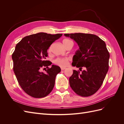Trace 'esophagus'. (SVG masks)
<instances>
[{"label": "esophagus", "mask_w": 124, "mask_h": 124, "mask_svg": "<svg viewBox=\"0 0 124 124\" xmlns=\"http://www.w3.org/2000/svg\"><path fill=\"white\" fill-rule=\"evenodd\" d=\"M66 69V68H65V67H61V70H64Z\"/></svg>", "instance_id": "34e87169"}]
</instances>
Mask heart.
<instances>
[{"instance_id": "1", "label": "heart", "mask_w": 124, "mask_h": 124, "mask_svg": "<svg viewBox=\"0 0 124 124\" xmlns=\"http://www.w3.org/2000/svg\"><path fill=\"white\" fill-rule=\"evenodd\" d=\"M62 43L63 46L66 48L68 46H69L70 44L73 45L72 41L68 39H63L62 41ZM51 50V47H50L48 50V52H50ZM69 61H70V59L68 57L57 58L54 60V63H55L56 65H57L60 67H66L68 65Z\"/></svg>"}]
</instances>
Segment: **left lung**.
Instances as JSON below:
<instances>
[{
	"label": "left lung",
	"mask_w": 124,
	"mask_h": 124,
	"mask_svg": "<svg viewBox=\"0 0 124 124\" xmlns=\"http://www.w3.org/2000/svg\"><path fill=\"white\" fill-rule=\"evenodd\" d=\"M79 47L73 56L72 65L85 70L80 72L73 70L69 78L70 87L77 95L90 96L102 85L108 70L110 54L106 43L99 37L89 33H65ZM81 71V70H80Z\"/></svg>",
	"instance_id": "left-lung-1"
}]
</instances>
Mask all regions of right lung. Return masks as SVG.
<instances>
[{"mask_svg":"<svg viewBox=\"0 0 124 124\" xmlns=\"http://www.w3.org/2000/svg\"><path fill=\"white\" fill-rule=\"evenodd\" d=\"M62 34L39 32L25 37L18 42L12 54L13 71L21 88L29 96L43 98L52 92L60 67L46 61L47 50ZM47 68L46 72L41 69Z\"/></svg>","mask_w":124,"mask_h":124,"instance_id":"obj_1","label":"right lung"}]
</instances>
